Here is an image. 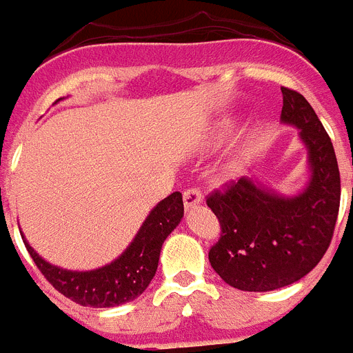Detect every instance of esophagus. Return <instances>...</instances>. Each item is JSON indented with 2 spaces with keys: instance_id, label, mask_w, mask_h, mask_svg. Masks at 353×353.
Here are the masks:
<instances>
[{
  "instance_id": "esophagus-1",
  "label": "esophagus",
  "mask_w": 353,
  "mask_h": 353,
  "mask_svg": "<svg viewBox=\"0 0 353 353\" xmlns=\"http://www.w3.org/2000/svg\"><path fill=\"white\" fill-rule=\"evenodd\" d=\"M201 201H203V194H201L199 189H187V191H183V205H185V208H194Z\"/></svg>"
}]
</instances>
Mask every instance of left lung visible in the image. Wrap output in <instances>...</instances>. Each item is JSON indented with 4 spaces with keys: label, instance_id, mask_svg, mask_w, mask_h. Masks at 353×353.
Wrapping results in <instances>:
<instances>
[{
    "label": "left lung",
    "instance_id": "1",
    "mask_svg": "<svg viewBox=\"0 0 353 353\" xmlns=\"http://www.w3.org/2000/svg\"><path fill=\"white\" fill-rule=\"evenodd\" d=\"M281 120L301 130L311 182L295 198H283L251 179L224 183L207 196L221 224L208 251L212 269L233 288L270 292L299 281L320 263L334 235L341 179L334 146L310 102L283 86Z\"/></svg>",
    "mask_w": 353,
    "mask_h": 353
}]
</instances>
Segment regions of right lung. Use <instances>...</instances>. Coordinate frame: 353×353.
Wrapping results in <instances>:
<instances>
[{
  "instance_id": "add662e5",
  "label": "right lung",
  "mask_w": 353,
  "mask_h": 353,
  "mask_svg": "<svg viewBox=\"0 0 353 353\" xmlns=\"http://www.w3.org/2000/svg\"><path fill=\"white\" fill-rule=\"evenodd\" d=\"M182 217V194L173 192L150 212L132 244L118 260L90 272H72L52 267L31 249L26 240L24 245L43 277L61 295L81 305L114 307L134 301L145 292L157 272L162 244Z\"/></svg>"
}]
</instances>
